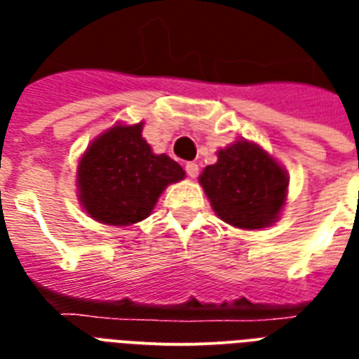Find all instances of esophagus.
Masks as SVG:
<instances>
[{
    "instance_id": "34e87169",
    "label": "esophagus",
    "mask_w": 359,
    "mask_h": 359,
    "mask_svg": "<svg viewBox=\"0 0 359 359\" xmlns=\"http://www.w3.org/2000/svg\"><path fill=\"white\" fill-rule=\"evenodd\" d=\"M184 169H186V173H188V177H190V179H196L197 173H199V165H197L196 162H188L184 165Z\"/></svg>"
}]
</instances>
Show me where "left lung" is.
<instances>
[{"label": "left lung", "instance_id": "left-lung-1", "mask_svg": "<svg viewBox=\"0 0 359 359\" xmlns=\"http://www.w3.org/2000/svg\"><path fill=\"white\" fill-rule=\"evenodd\" d=\"M214 212L238 229L272 225L285 201L289 177L264 149L240 140L218 151V162L199 175Z\"/></svg>", "mask_w": 359, "mask_h": 359}]
</instances>
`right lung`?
Returning <instances> with one entry per match:
<instances>
[{"mask_svg":"<svg viewBox=\"0 0 359 359\" xmlns=\"http://www.w3.org/2000/svg\"><path fill=\"white\" fill-rule=\"evenodd\" d=\"M141 130L143 123L115 124L81 156L78 197L100 224H137L152 212L169 184L184 179V169L165 154H154Z\"/></svg>","mask_w":359,"mask_h":359,"instance_id":"right-lung-1","label":"right lung"}]
</instances>
